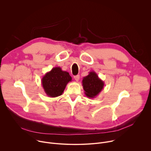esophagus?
<instances>
[{"instance_id": "34e87169", "label": "esophagus", "mask_w": 151, "mask_h": 151, "mask_svg": "<svg viewBox=\"0 0 151 151\" xmlns=\"http://www.w3.org/2000/svg\"><path fill=\"white\" fill-rule=\"evenodd\" d=\"M79 78H80V77H79V75H76V76H74V79H75V81H77V82L79 80Z\"/></svg>"}]
</instances>
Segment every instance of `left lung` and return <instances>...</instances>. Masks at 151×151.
<instances>
[{"mask_svg":"<svg viewBox=\"0 0 151 151\" xmlns=\"http://www.w3.org/2000/svg\"><path fill=\"white\" fill-rule=\"evenodd\" d=\"M82 83L85 94L88 98H94L98 96L104 85V82L94 71L89 72L87 76L83 77Z\"/></svg>","mask_w":151,"mask_h":151,"instance_id":"left-lung-1","label":"left lung"}]
</instances>
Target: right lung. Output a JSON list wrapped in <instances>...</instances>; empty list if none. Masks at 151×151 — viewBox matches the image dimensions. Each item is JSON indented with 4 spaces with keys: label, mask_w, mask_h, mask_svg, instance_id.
Segmentation results:
<instances>
[{
    "label": "right lung",
    "mask_w": 151,
    "mask_h": 151,
    "mask_svg": "<svg viewBox=\"0 0 151 151\" xmlns=\"http://www.w3.org/2000/svg\"><path fill=\"white\" fill-rule=\"evenodd\" d=\"M72 79L68 72L62 70L60 67H55L45 73L42 77L41 82L46 94L54 98L63 94L67 84Z\"/></svg>",
    "instance_id": "1"
}]
</instances>
